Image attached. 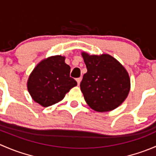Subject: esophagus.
Masks as SVG:
<instances>
[{
    "mask_svg": "<svg viewBox=\"0 0 156 156\" xmlns=\"http://www.w3.org/2000/svg\"><path fill=\"white\" fill-rule=\"evenodd\" d=\"M76 81H77V82H78V85H79L80 83H81V78H77Z\"/></svg>",
    "mask_w": 156,
    "mask_h": 156,
    "instance_id": "34e87169",
    "label": "esophagus"
}]
</instances>
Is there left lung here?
Masks as SVG:
<instances>
[{"label": "left lung", "mask_w": 156, "mask_h": 156, "mask_svg": "<svg viewBox=\"0 0 156 156\" xmlns=\"http://www.w3.org/2000/svg\"><path fill=\"white\" fill-rule=\"evenodd\" d=\"M87 72L80 87L86 103L94 111L109 112L119 107L127 97L130 80L125 67L108 54L81 53Z\"/></svg>", "instance_id": "1"}]
</instances>
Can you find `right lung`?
Returning a JSON list of instances; mask_svg holds the SVG:
<instances>
[{"label": "right lung", "mask_w": 156, "mask_h": 156, "mask_svg": "<svg viewBox=\"0 0 156 156\" xmlns=\"http://www.w3.org/2000/svg\"><path fill=\"white\" fill-rule=\"evenodd\" d=\"M65 59L60 55L44 59L30 74L28 91L33 100L44 107L60 102L77 85L76 81L70 77L71 68Z\"/></svg>", "instance_id": "add662e5"}]
</instances>
